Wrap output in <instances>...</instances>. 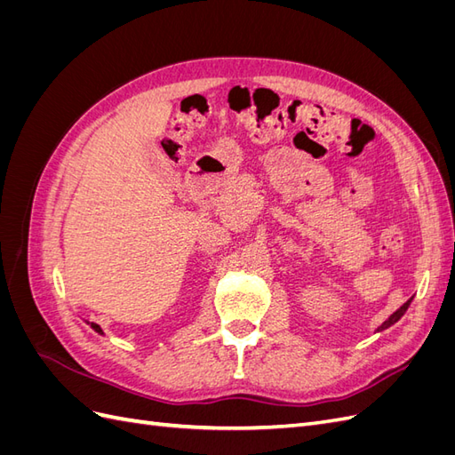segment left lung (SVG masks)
<instances>
[{
	"label": "left lung",
	"instance_id": "left-lung-1",
	"mask_svg": "<svg viewBox=\"0 0 455 455\" xmlns=\"http://www.w3.org/2000/svg\"><path fill=\"white\" fill-rule=\"evenodd\" d=\"M410 301H411V298L406 301V304L401 307V309H396L391 316H389V319L387 321H385L381 326H379V330H385V328H389L391 324H395L398 319H401V316L406 313V309H408V306H410Z\"/></svg>",
	"mask_w": 455,
	"mask_h": 455
}]
</instances>
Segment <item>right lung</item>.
<instances>
[{
    "instance_id": "obj_1",
    "label": "right lung",
    "mask_w": 455,
    "mask_h": 455,
    "mask_svg": "<svg viewBox=\"0 0 455 455\" xmlns=\"http://www.w3.org/2000/svg\"><path fill=\"white\" fill-rule=\"evenodd\" d=\"M91 326L96 330V332H99V334H102V328L99 326V324H94V323H91Z\"/></svg>"
}]
</instances>
